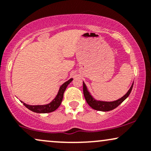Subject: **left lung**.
<instances>
[{
	"label": "left lung",
	"mask_w": 151,
	"mask_h": 151,
	"mask_svg": "<svg viewBox=\"0 0 151 151\" xmlns=\"http://www.w3.org/2000/svg\"><path fill=\"white\" fill-rule=\"evenodd\" d=\"M133 86V83L129 91H128V92L126 93L123 97L116 100V101L110 102L96 101V100H95L91 96V95L90 94V93L87 90V88H86L85 84H84V82H83V93H84V98H85L86 102H87L88 104H89L91 108L95 109V110L101 111H109L113 110V109L116 108L118 106L120 105L129 96L130 93H131V90H132Z\"/></svg>",
	"instance_id": "1"
}]
</instances>
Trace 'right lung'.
I'll return each instance as SVG.
<instances>
[{
	"instance_id": "add662e5",
	"label": "right lung",
	"mask_w": 151,
	"mask_h": 151,
	"mask_svg": "<svg viewBox=\"0 0 151 151\" xmlns=\"http://www.w3.org/2000/svg\"><path fill=\"white\" fill-rule=\"evenodd\" d=\"M73 80V79H69L68 81H66L62 85L60 86V90H59L58 95L56 96L54 99L50 102V104L46 105H37V106H32V105H28L26 104L24 102L21 101L22 103H23V105L25 106L26 108L30 109L32 111L35 112V113H40V114H45V113H50V112H52L56 110L60 106L61 104L62 99H63V95L64 92H65L66 88L68 86V84Z\"/></svg>"
}]
</instances>
